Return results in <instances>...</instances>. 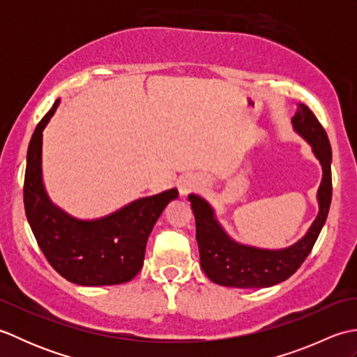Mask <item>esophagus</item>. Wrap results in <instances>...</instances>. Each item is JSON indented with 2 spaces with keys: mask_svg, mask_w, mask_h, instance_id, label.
Returning a JSON list of instances; mask_svg holds the SVG:
<instances>
[{
  "mask_svg": "<svg viewBox=\"0 0 357 357\" xmlns=\"http://www.w3.org/2000/svg\"><path fill=\"white\" fill-rule=\"evenodd\" d=\"M196 187H198V181L193 176H185L179 181V192L183 196H187L188 193L193 192Z\"/></svg>",
  "mask_w": 357,
  "mask_h": 357,
  "instance_id": "esophagus-1",
  "label": "esophagus"
}]
</instances>
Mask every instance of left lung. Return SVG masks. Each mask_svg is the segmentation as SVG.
<instances>
[{"mask_svg":"<svg viewBox=\"0 0 357 357\" xmlns=\"http://www.w3.org/2000/svg\"><path fill=\"white\" fill-rule=\"evenodd\" d=\"M291 121L294 130L312 144L324 172L317 192L319 215L312 229L299 242L284 250H261L236 244L218 224L208 204L199 196L188 195L196 221V241L199 245L201 267L208 279L219 285L264 288L282 282L304 264L327 221L333 195L331 146L327 132L305 104L298 105V112Z\"/></svg>","mask_w":357,"mask_h":357,"instance_id":"8db88e82","label":"left lung"}]
</instances>
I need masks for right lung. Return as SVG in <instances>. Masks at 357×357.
Here are the masks:
<instances>
[{
    "mask_svg": "<svg viewBox=\"0 0 357 357\" xmlns=\"http://www.w3.org/2000/svg\"><path fill=\"white\" fill-rule=\"evenodd\" d=\"M59 100L38 123L27 150L24 210L45 259L59 275L86 287L116 285L138 275L149 234L178 190L162 192L128 204L96 221H78L53 206L41 176L43 130Z\"/></svg>",
    "mask_w": 357,
    "mask_h": 357,
    "instance_id": "add662e5",
    "label": "right lung"
}]
</instances>
